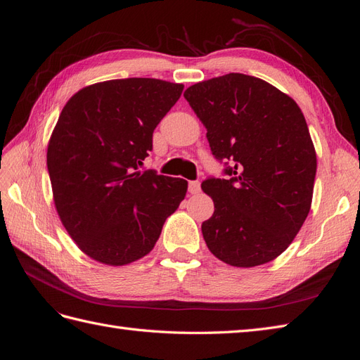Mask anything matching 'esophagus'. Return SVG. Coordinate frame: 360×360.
<instances>
[{
  "label": "esophagus",
  "instance_id": "obj_1",
  "mask_svg": "<svg viewBox=\"0 0 360 360\" xmlns=\"http://www.w3.org/2000/svg\"><path fill=\"white\" fill-rule=\"evenodd\" d=\"M201 191V184L198 180H192L189 181V192L191 193H198Z\"/></svg>",
  "mask_w": 360,
  "mask_h": 360
}]
</instances>
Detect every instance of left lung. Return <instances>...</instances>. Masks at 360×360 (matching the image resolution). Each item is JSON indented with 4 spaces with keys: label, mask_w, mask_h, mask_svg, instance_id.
<instances>
[{
    "label": "left lung",
    "mask_w": 360,
    "mask_h": 360,
    "mask_svg": "<svg viewBox=\"0 0 360 360\" xmlns=\"http://www.w3.org/2000/svg\"><path fill=\"white\" fill-rule=\"evenodd\" d=\"M184 99L226 165V179L201 184L214 202L201 225L207 248L234 267L269 263L311 210L317 155L303 112L276 86L243 73L191 85Z\"/></svg>",
    "instance_id": "1"
}]
</instances>
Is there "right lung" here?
<instances>
[{"label": "right lung", "mask_w": 360, "mask_h": 360, "mask_svg": "<svg viewBox=\"0 0 360 360\" xmlns=\"http://www.w3.org/2000/svg\"><path fill=\"white\" fill-rule=\"evenodd\" d=\"M183 89L112 79L85 86L63 108L46 155L53 202L75 243L99 263L124 266L147 255L186 197V180L138 169Z\"/></svg>", "instance_id": "obj_1"}]
</instances>
